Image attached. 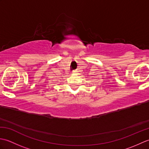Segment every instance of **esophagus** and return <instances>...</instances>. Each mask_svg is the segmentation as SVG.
Listing matches in <instances>:
<instances>
[{"label":"esophagus","mask_w":149,"mask_h":149,"mask_svg":"<svg viewBox=\"0 0 149 149\" xmlns=\"http://www.w3.org/2000/svg\"><path fill=\"white\" fill-rule=\"evenodd\" d=\"M77 72V71H75V70H74V71H73V72H72L73 74H76Z\"/></svg>","instance_id":"34e87169"}]
</instances>
